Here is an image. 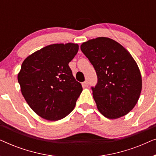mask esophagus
<instances>
[{"instance_id":"esophagus-1","label":"esophagus","mask_w":156,"mask_h":156,"mask_svg":"<svg viewBox=\"0 0 156 156\" xmlns=\"http://www.w3.org/2000/svg\"><path fill=\"white\" fill-rule=\"evenodd\" d=\"M89 86V83L87 81H85V82H84L82 83V87H84V88H86V87H88Z\"/></svg>"}]
</instances>
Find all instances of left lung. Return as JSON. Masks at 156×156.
Segmentation results:
<instances>
[{"label":"left lung","mask_w":156,"mask_h":156,"mask_svg":"<svg viewBox=\"0 0 156 156\" xmlns=\"http://www.w3.org/2000/svg\"><path fill=\"white\" fill-rule=\"evenodd\" d=\"M80 48L97 74V84L91 89L99 112L109 119L129 114L142 89L141 74L131 55L119 42L104 37L83 42Z\"/></svg>","instance_id":"left-lung-1"}]
</instances>
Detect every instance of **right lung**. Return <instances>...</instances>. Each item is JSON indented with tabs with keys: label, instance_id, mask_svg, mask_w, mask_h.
I'll use <instances>...</instances> for the list:
<instances>
[{
	"label": "right lung",
	"instance_id": "right-lung-1",
	"mask_svg": "<svg viewBox=\"0 0 156 156\" xmlns=\"http://www.w3.org/2000/svg\"><path fill=\"white\" fill-rule=\"evenodd\" d=\"M78 44H52L36 51L23 61L18 80L25 101L42 119L58 121L72 112L82 91L69 63Z\"/></svg>",
	"mask_w": 156,
	"mask_h": 156
}]
</instances>
